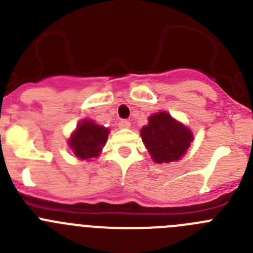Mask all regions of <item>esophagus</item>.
Listing matches in <instances>:
<instances>
[{
	"mask_svg": "<svg viewBox=\"0 0 253 253\" xmlns=\"http://www.w3.org/2000/svg\"><path fill=\"white\" fill-rule=\"evenodd\" d=\"M118 125H119V128H129V126H130V123H129V120L123 119L118 123Z\"/></svg>",
	"mask_w": 253,
	"mask_h": 253,
	"instance_id": "esophagus-1",
	"label": "esophagus"
}]
</instances>
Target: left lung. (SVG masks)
<instances>
[{
	"mask_svg": "<svg viewBox=\"0 0 253 253\" xmlns=\"http://www.w3.org/2000/svg\"><path fill=\"white\" fill-rule=\"evenodd\" d=\"M140 135L154 162L169 163L180 160L193 140V134L165 111L152 115Z\"/></svg>",
	"mask_w": 253,
	"mask_h": 253,
	"instance_id": "left-lung-1",
	"label": "left lung"
}]
</instances>
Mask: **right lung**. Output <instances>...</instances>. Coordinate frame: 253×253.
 Segmentation results:
<instances>
[{
	"label": "right lung",
	"instance_id": "add662e5",
	"mask_svg": "<svg viewBox=\"0 0 253 253\" xmlns=\"http://www.w3.org/2000/svg\"><path fill=\"white\" fill-rule=\"evenodd\" d=\"M109 129L95 124L90 120H84L77 126V130L69 139V146L76 157L81 160L97 157L107 139Z\"/></svg>",
	"mask_w": 253,
	"mask_h": 253
}]
</instances>
